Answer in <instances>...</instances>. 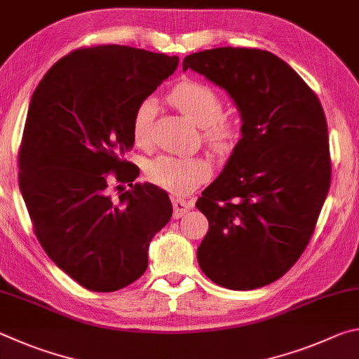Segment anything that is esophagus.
I'll list each match as a JSON object with an SVG mask.
<instances>
[{"instance_id": "esophagus-1", "label": "esophagus", "mask_w": 359, "mask_h": 359, "mask_svg": "<svg viewBox=\"0 0 359 359\" xmlns=\"http://www.w3.org/2000/svg\"><path fill=\"white\" fill-rule=\"evenodd\" d=\"M172 205H174V218H180L184 214H187L188 210L193 208V201H185V199L175 198L172 199Z\"/></svg>"}]
</instances>
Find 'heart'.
Instances as JSON below:
<instances>
[{"label":"heart","mask_w":359,"mask_h":359,"mask_svg":"<svg viewBox=\"0 0 359 359\" xmlns=\"http://www.w3.org/2000/svg\"><path fill=\"white\" fill-rule=\"evenodd\" d=\"M169 101L191 121L201 126L203 139L210 147L217 150L228 147L238 135L233 121L220 117L223 111L222 98L209 85L194 81L182 82L171 90ZM154 115L155 102L151 100H144L133 115V139L141 147L150 142ZM210 163L199 156L180 158L160 155L145 166L147 177L175 196H187L196 190L210 177Z\"/></svg>","instance_id":"1"}]
</instances>
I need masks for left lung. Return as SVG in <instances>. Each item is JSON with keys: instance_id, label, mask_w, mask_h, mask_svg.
I'll return each mask as SVG.
<instances>
[{"instance_id": "1", "label": "left lung", "mask_w": 359, "mask_h": 359, "mask_svg": "<svg viewBox=\"0 0 359 359\" xmlns=\"http://www.w3.org/2000/svg\"><path fill=\"white\" fill-rule=\"evenodd\" d=\"M226 92L242 137L198 199L209 231L198 263L212 282L255 290L290 271L311 241L331 185L326 117L290 65L259 48L217 47L184 58Z\"/></svg>"}]
</instances>
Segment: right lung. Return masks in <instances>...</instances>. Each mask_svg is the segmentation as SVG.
Segmentation results:
<instances>
[{
  "mask_svg": "<svg viewBox=\"0 0 359 359\" xmlns=\"http://www.w3.org/2000/svg\"><path fill=\"white\" fill-rule=\"evenodd\" d=\"M179 57L128 46L72 50L42 77L28 107L19 187L39 244L92 291H117L141 277L154 236L171 220L165 190L133 184L125 160L136 107L172 74ZM121 185L117 197L110 180Z\"/></svg>",
  "mask_w": 359,
  "mask_h": 359,
  "instance_id": "obj_1",
  "label": "right lung"
}]
</instances>
